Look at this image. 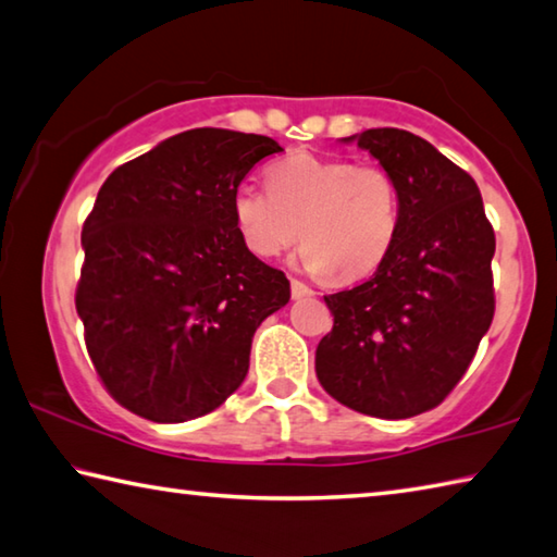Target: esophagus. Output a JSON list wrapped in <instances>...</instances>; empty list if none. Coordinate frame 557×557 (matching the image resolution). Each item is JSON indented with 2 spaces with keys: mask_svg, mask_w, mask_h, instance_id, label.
I'll list each match as a JSON object with an SVG mask.
<instances>
[{
  "mask_svg": "<svg viewBox=\"0 0 557 557\" xmlns=\"http://www.w3.org/2000/svg\"><path fill=\"white\" fill-rule=\"evenodd\" d=\"M289 287H292V299H301V297L313 295V289L309 285H305V282H299V280H292Z\"/></svg>",
  "mask_w": 557,
  "mask_h": 557,
  "instance_id": "esophagus-1",
  "label": "esophagus"
}]
</instances>
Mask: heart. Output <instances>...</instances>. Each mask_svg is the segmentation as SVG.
I'll return each mask as SVG.
<instances>
[{"label": "heart", "mask_w": 557, "mask_h": 557, "mask_svg": "<svg viewBox=\"0 0 557 557\" xmlns=\"http://www.w3.org/2000/svg\"><path fill=\"white\" fill-rule=\"evenodd\" d=\"M268 185H240L231 199L238 236L258 258H275L301 236L311 272L350 282L372 275L397 244L399 185L380 163L299 150L270 168Z\"/></svg>", "instance_id": "1"}]
</instances>
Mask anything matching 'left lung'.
<instances>
[{
  "instance_id": "8db88e82",
  "label": "left lung",
  "mask_w": 557,
  "mask_h": 557,
  "mask_svg": "<svg viewBox=\"0 0 557 557\" xmlns=\"http://www.w3.org/2000/svg\"><path fill=\"white\" fill-rule=\"evenodd\" d=\"M346 140L397 177L401 224L375 275L323 297L333 329L317 377L348 409L409 419L448 397L490 329L494 228L474 180L429 140L401 128Z\"/></svg>"
}]
</instances>
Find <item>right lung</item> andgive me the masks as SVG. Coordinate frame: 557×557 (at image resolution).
I'll return each mask as SVG.
<instances>
[{"label": "right lung", "instance_id": "add662e5", "mask_svg": "<svg viewBox=\"0 0 557 557\" xmlns=\"http://www.w3.org/2000/svg\"><path fill=\"white\" fill-rule=\"evenodd\" d=\"M280 150L268 136L191 128L99 189L75 307L97 375L124 409L182 423L246 380L252 333L287 305L289 280L246 248L231 199Z\"/></svg>", "mask_w": 557, "mask_h": 557}]
</instances>
